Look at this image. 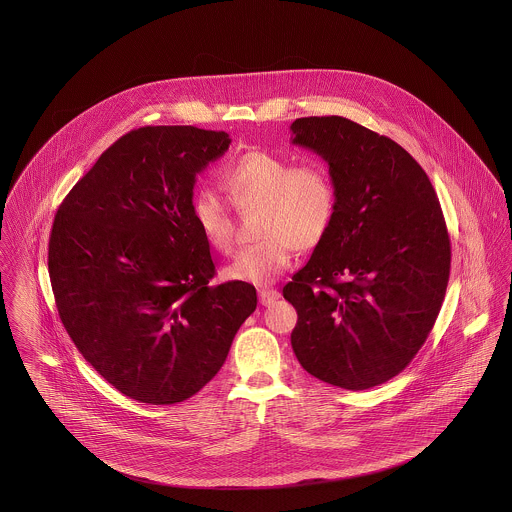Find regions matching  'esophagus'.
Wrapping results in <instances>:
<instances>
[{"label": "esophagus", "instance_id": "1", "mask_svg": "<svg viewBox=\"0 0 512 512\" xmlns=\"http://www.w3.org/2000/svg\"><path fill=\"white\" fill-rule=\"evenodd\" d=\"M278 297H280V292L274 290V288H261V290H259V301H261V305H270V303H274Z\"/></svg>", "mask_w": 512, "mask_h": 512}]
</instances>
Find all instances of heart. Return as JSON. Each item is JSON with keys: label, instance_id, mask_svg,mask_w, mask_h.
Instances as JSON below:
<instances>
[{"label": "heart", "instance_id": "heart-1", "mask_svg": "<svg viewBox=\"0 0 512 512\" xmlns=\"http://www.w3.org/2000/svg\"><path fill=\"white\" fill-rule=\"evenodd\" d=\"M220 182L240 213L259 207L255 234L261 240L244 247L224 270L234 282L267 286L290 267L293 249L318 247L336 220V182L315 161L295 165L288 155L251 149L224 165ZM192 215L203 240L215 251L232 249L236 224L224 197L199 190L192 199Z\"/></svg>", "mask_w": 512, "mask_h": 512}]
</instances>
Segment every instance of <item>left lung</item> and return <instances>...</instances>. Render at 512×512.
I'll use <instances>...</instances> for the list:
<instances>
[{
	"label": "left lung",
	"mask_w": 512,
	"mask_h": 512,
	"mask_svg": "<svg viewBox=\"0 0 512 512\" xmlns=\"http://www.w3.org/2000/svg\"><path fill=\"white\" fill-rule=\"evenodd\" d=\"M290 128L338 188L332 230L282 292L297 311L293 353L326 384L368 390L413 361L438 318L451 268L438 195L403 147L357 122Z\"/></svg>",
	"instance_id": "left-lung-1"
}]
</instances>
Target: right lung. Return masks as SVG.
Returning <instances> with one entry per match:
<instances>
[{"mask_svg": "<svg viewBox=\"0 0 512 512\" xmlns=\"http://www.w3.org/2000/svg\"><path fill=\"white\" fill-rule=\"evenodd\" d=\"M230 142L195 126L132 130L53 220L61 322L82 357L140 403H180L211 382L257 307L251 284H211L215 263L192 215L195 176Z\"/></svg>", "mask_w": 512, "mask_h": 512, "instance_id": "obj_1", "label": "right lung"}]
</instances>
